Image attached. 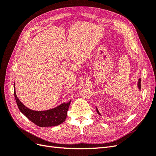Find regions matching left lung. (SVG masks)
Wrapping results in <instances>:
<instances>
[{"label":"left lung","instance_id":"obj_1","mask_svg":"<svg viewBox=\"0 0 156 156\" xmlns=\"http://www.w3.org/2000/svg\"><path fill=\"white\" fill-rule=\"evenodd\" d=\"M140 83H141V79L139 78V79H138V83H137V88H139V91H140V90H141V84H140ZM96 111H97V112H98V114L99 115L101 116V114H100V111H99V110L98 109V108H97L96 107Z\"/></svg>","mask_w":156,"mask_h":156}]
</instances>
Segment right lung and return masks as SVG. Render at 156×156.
Returning a JSON list of instances; mask_svg holds the SVG:
<instances>
[{
  "instance_id": "obj_1",
  "label": "right lung",
  "mask_w": 156,
  "mask_h": 156,
  "mask_svg": "<svg viewBox=\"0 0 156 156\" xmlns=\"http://www.w3.org/2000/svg\"><path fill=\"white\" fill-rule=\"evenodd\" d=\"M14 96L20 111L28 119L40 127H52L61 124L67 117L71 100L64 102L55 108L49 110L37 111L31 110L23 104L16 95L14 83Z\"/></svg>"
}]
</instances>
